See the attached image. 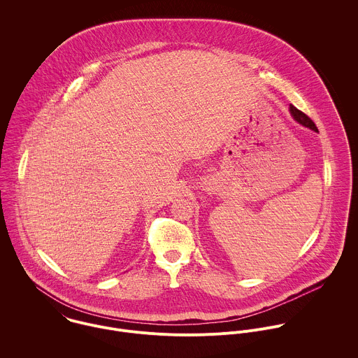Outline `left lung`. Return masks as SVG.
Here are the masks:
<instances>
[{
  "label": "left lung",
  "instance_id": "8db88e82",
  "mask_svg": "<svg viewBox=\"0 0 358 358\" xmlns=\"http://www.w3.org/2000/svg\"><path fill=\"white\" fill-rule=\"evenodd\" d=\"M291 113H292L294 118H295L299 124L305 125V127L310 128V129H313V131H318V129H317V127H315V124L313 122V120H311L307 114H305L303 111L298 110L295 106H291Z\"/></svg>",
  "mask_w": 358,
  "mask_h": 358
}]
</instances>
